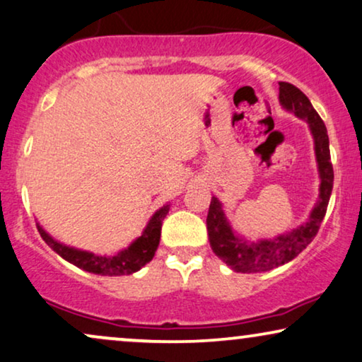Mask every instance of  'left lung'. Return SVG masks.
Returning a JSON list of instances; mask_svg holds the SVG:
<instances>
[{"label": "left lung", "mask_w": 362, "mask_h": 362, "mask_svg": "<svg viewBox=\"0 0 362 362\" xmlns=\"http://www.w3.org/2000/svg\"><path fill=\"white\" fill-rule=\"evenodd\" d=\"M279 104L288 112L306 120L313 141H315V156L320 173V195L310 216L305 223L286 233L273 238H262L253 242L231 228L226 218L221 202L211 197L209 215H206V230H209L210 247L214 253L237 273H263L281 267L293 258H296L316 237L322 218L326 215L327 204L332 192V163L329 156V137L326 125L320 114L313 107L310 99L296 86L290 83H279Z\"/></svg>", "instance_id": "8db88e82"}]
</instances>
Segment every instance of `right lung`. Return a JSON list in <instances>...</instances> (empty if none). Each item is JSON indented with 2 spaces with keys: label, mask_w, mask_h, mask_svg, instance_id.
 <instances>
[{
  "label": "right lung",
  "mask_w": 362,
  "mask_h": 362,
  "mask_svg": "<svg viewBox=\"0 0 362 362\" xmlns=\"http://www.w3.org/2000/svg\"><path fill=\"white\" fill-rule=\"evenodd\" d=\"M170 210V204L160 206L156 214L147 221L142 235L129 245L127 248L120 250L115 255H94L93 252H86L69 245L61 243L59 240L52 238L42 225H37L41 238L59 255L66 262L74 264V267L84 269V272L103 274V276H122V274H132L151 262L158 248L160 242L162 221Z\"/></svg>",
  "instance_id": "add662e5"
}]
</instances>
